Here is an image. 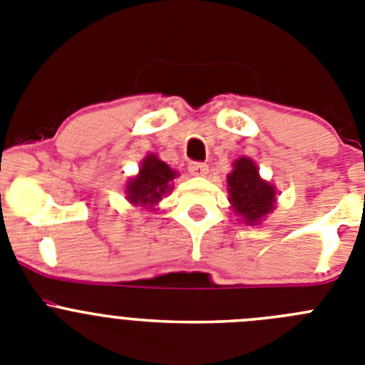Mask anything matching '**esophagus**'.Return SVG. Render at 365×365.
I'll list each match as a JSON object with an SVG mask.
<instances>
[{
  "mask_svg": "<svg viewBox=\"0 0 365 365\" xmlns=\"http://www.w3.org/2000/svg\"><path fill=\"white\" fill-rule=\"evenodd\" d=\"M188 170L190 173L195 177H205L206 173H208V166H206L205 163H192L188 166Z\"/></svg>",
  "mask_w": 365,
  "mask_h": 365,
  "instance_id": "obj_1",
  "label": "esophagus"
}]
</instances>
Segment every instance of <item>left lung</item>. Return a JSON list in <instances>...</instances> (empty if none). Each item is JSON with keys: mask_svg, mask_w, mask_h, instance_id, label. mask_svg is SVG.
<instances>
[{"mask_svg": "<svg viewBox=\"0 0 365 365\" xmlns=\"http://www.w3.org/2000/svg\"><path fill=\"white\" fill-rule=\"evenodd\" d=\"M227 192L232 210L245 225H261L276 208V186L259 175L252 159L240 157L227 175Z\"/></svg>", "mask_w": 365, "mask_h": 365, "instance_id": "8db88e82", "label": "left lung"}]
</instances>
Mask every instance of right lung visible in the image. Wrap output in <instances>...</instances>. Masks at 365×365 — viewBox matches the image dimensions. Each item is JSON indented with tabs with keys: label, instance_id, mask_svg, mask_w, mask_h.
Instances as JSON below:
<instances>
[{
	"label": "right lung",
	"instance_id": "1",
	"mask_svg": "<svg viewBox=\"0 0 365 365\" xmlns=\"http://www.w3.org/2000/svg\"><path fill=\"white\" fill-rule=\"evenodd\" d=\"M175 177H179L177 170L160 160L159 155L148 153L138 166L137 175L131 177L125 185V199L135 208L157 210L163 197L173 190Z\"/></svg>",
	"mask_w": 365,
	"mask_h": 365
}]
</instances>
